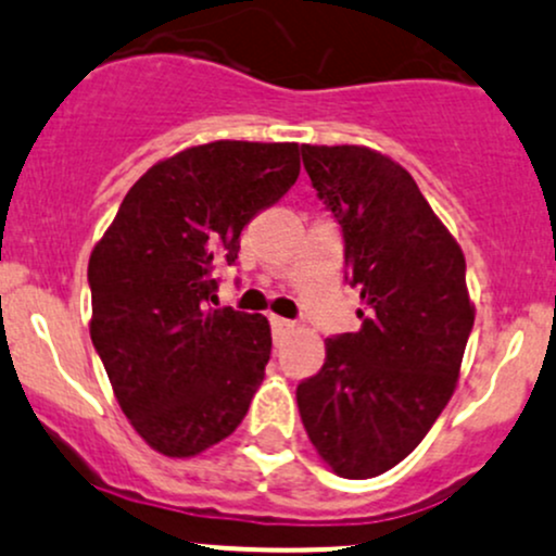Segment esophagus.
Instances as JSON below:
<instances>
[{"instance_id":"34e87169","label":"esophagus","mask_w":556,"mask_h":556,"mask_svg":"<svg viewBox=\"0 0 556 556\" xmlns=\"http://www.w3.org/2000/svg\"><path fill=\"white\" fill-rule=\"evenodd\" d=\"M295 329V324L287 321L282 316H271V331H274V340H282L285 334H290V331Z\"/></svg>"}]
</instances>
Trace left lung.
Returning <instances> with one entry per match:
<instances>
[{
  "mask_svg": "<svg viewBox=\"0 0 556 556\" xmlns=\"http://www.w3.org/2000/svg\"><path fill=\"white\" fill-rule=\"evenodd\" d=\"M303 164L344 235L361 331L327 340V361L298 387L318 457L342 478L405 460L457 387L476 308L465 256L410 172L368 146H311Z\"/></svg>",
  "mask_w": 556,
  "mask_h": 556,
  "instance_id": "8db88e82",
  "label": "left lung"
}]
</instances>
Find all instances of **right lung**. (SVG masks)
<instances>
[{"label": "right lung", "instance_id": "obj_1", "mask_svg": "<svg viewBox=\"0 0 556 556\" xmlns=\"http://www.w3.org/2000/svg\"><path fill=\"white\" fill-rule=\"evenodd\" d=\"M300 175L298 143L212 140L127 190L88 261L91 340L132 429L195 457L240 426L271 355L266 316L208 308L214 269Z\"/></svg>", "mask_w": 556, "mask_h": 556}]
</instances>
